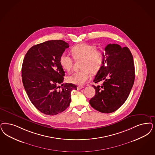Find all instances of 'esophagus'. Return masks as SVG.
<instances>
[{
  "label": "esophagus",
  "instance_id": "1",
  "mask_svg": "<svg viewBox=\"0 0 155 155\" xmlns=\"http://www.w3.org/2000/svg\"><path fill=\"white\" fill-rule=\"evenodd\" d=\"M83 88H84V86H77V90H81Z\"/></svg>",
  "mask_w": 155,
  "mask_h": 155
}]
</instances>
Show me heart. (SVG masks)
<instances>
[{
  "label": "heart",
  "instance_id": "b5f03b06",
  "mask_svg": "<svg viewBox=\"0 0 155 155\" xmlns=\"http://www.w3.org/2000/svg\"><path fill=\"white\" fill-rule=\"evenodd\" d=\"M93 45L82 43L74 46L71 52L75 60H82V71L75 72L68 78V81L73 84L82 85L90 80L91 71L96 73L101 69L105 61V54L100 50H97ZM60 64L64 69L69 72L72 69L73 60L67 54H64L60 57Z\"/></svg>",
  "mask_w": 155,
  "mask_h": 155
}]
</instances>
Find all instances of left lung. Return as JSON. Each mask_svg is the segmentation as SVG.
Segmentation results:
<instances>
[{
	"label": "left lung",
	"mask_w": 155,
	"mask_h": 155,
	"mask_svg": "<svg viewBox=\"0 0 155 155\" xmlns=\"http://www.w3.org/2000/svg\"><path fill=\"white\" fill-rule=\"evenodd\" d=\"M105 61L95 77L93 85L96 90L91 107L101 113H112L127 100L134 85L135 73L134 58L129 49L117 44H109L105 48Z\"/></svg>",
	"instance_id": "1"
}]
</instances>
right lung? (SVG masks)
I'll list each match as a JSON object with an SVG mask.
<instances>
[{"instance_id": "right-lung-1", "label": "right lung", "mask_w": 155, "mask_h": 155, "mask_svg": "<svg viewBox=\"0 0 155 155\" xmlns=\"http://www.w3.org/2000/svg\"><path fill=\"white\" fill-rule=\"evenodd\" d=\"M69 46L62 40L46 41L31 47L23 59L25 89L34 106L47 115L64 112L69 106L71 91L77 90L74 84H62L65 74L60 57Z\"/></svg>"}]
</instances>
